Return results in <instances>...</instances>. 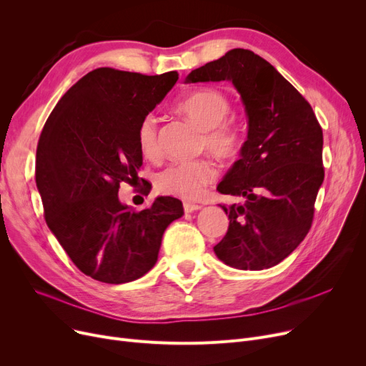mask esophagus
Instances as JSON below:
<instances>
[{"label": "esophagus", "instance_id": "esophagus-1", "mask_svg": "<svg viewBox=\"0 0 366 366\" xmlns=\"http://www.w3.org/2000/svg\"><path fill=\"white\" fill-rule=\"evenodd\" d=\"M202 206L200 204H196V203H189V202H184V210L187 214H191L194 212V210H200Z\"/></svg>", "mask_w": 366, "mask_h": 366}]
</instances>
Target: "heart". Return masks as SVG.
Listing matches in <instances>:
<instances>
[{"mask_svg": "<svg viewBox=\"0 0 366 366\" xmlns=\"http://www.w3.org/2000/svg\"><path fill=\"white\" fill-rule=\"evenodd\" d=\"M177 109L202 129L199 149H206L224 162L234 160L240 156L244 134L234 119L227 117L232 111V102L224 92L214 87L197 89L178 102ZM137 141L145 159L152 160L159 157L157 120L152 115H147L141 120ZM217 166L207 157L177 162L157 173L156 187L163 194L197 199L204 188L217 179Z\"/></svg>", "mask_w": 366, "mask_h": 366, "instance_id": "obj_1", "label": "heart"}]
</instances>
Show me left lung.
<instances>
[{
  "label": "left lung",
  "instance_id": "8db88e82",
  "mask_svg": "<svg viewBox=\"0 0 366 366\" xmlns=\"http://www.w3.org/2000/svg\"><path fill=\"white\" fill-rule=\"evenodd\" d=\"M233 81L249 119L242 159L219 182L221 194L243 203L219 204L229 224L214 247L240 270L270 268L309 233L325 178L323 133L312 105L273 65L233 49L187 76V83Z\"/></svg>",
  "mask_w": 366,
  "mask_h": 366
}]
</instances>
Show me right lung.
I'll use <instances>...</instances> for the list:
<instances>
[{
  "mask_svg": "<svg viewBox=\"0 0 366 366\" xmlns=\"http://www.w3.org/2000/svg\"><path fill=\"white\" fill-rule=\"evenodd\" d=\"M177 80V71L93 69L62 96L38 139L35 182L46 222L75 267L94 280L142 277L157 261L164 229L184 214L173 197L142 210L119 200L122 182L139 181L138 126ZM138 193H149L148 182Z\"/></svg>",
  "mask_w": 366,
  "mask_h": 366,
  "instance_id": "1",
  "label": "right lung"
}]
</instances>
